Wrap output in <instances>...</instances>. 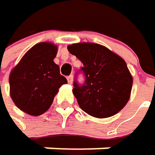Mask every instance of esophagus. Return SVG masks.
Here are the masks:
<instances>
[{
    "label": "esophagus",
    "instance_id": "esophagus-1",
    "mask_svg": "<svg viewBox=\"0 0 155 155\" xmlns=\"http://www.w3.org/2000/svg\"><path fill=\"white\" fill-rule=\"evenodd\" d=\"M68 84H72L73 83V76H69V77H68Z\"/></svg>",
    "mask_w": 155,
    "mask_h": 155
}]
</instances>
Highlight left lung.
<instances>
[{"instance_id":"1","label":"left lung","mask_w":155,"mask_h":155,"mask_svg":"<svg viewBox=\"0 0 155 155\" xmlns=\"http://www.w3.org/2000/svg\"><path fill=\"white\" fill-rule=\"evenodd\" d=\"M84 67L86 83L72 90L80 108L89 116L107 118L121 111L130 99L133 77L123 58L107 47L91 42L68 46Z\"/></svg>"}]
</instances>
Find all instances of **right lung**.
Wrapping results in <instances>:
<instances>
[{"instance_id":"add662e5","label":"right lung","mask_w":155,"mask_h":155,"mask_svg":"<svg viewBox=\"0 0 155 155\" xmlns=\"http://www.w3.org/2000/svg\"><path fill=\"white\" fill-rule=\"evenodd\" d=\"M57 53L58 46L54 43L39 42L12 69L10 95L22 112L33 116L44 114L52 105L59 87L68 83L53 61Z\"/></svg>"}]
</instances>
